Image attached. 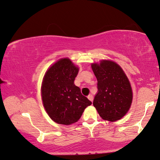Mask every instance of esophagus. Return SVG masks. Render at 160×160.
Returning a JSON list of instances; mask_svg holds the SVG:
<instances>
[{"label":"esophagus","mask_w":160,"mask_h":160,"mask_svg":"<svg viewBox=\"0 0 160 160\" xmlns=\"http://www.w3.org/2000/svg\"><path fill=\"white\" fill-rule=\"evenodd\" d=\"M88 99H89L90 101H91L92 102L93 101V96L91 94H90V95H89V96H88Z\"/></svg>","instance_id":"34e87169"}]
</instances>
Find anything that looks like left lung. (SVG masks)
I'll use <instances>...</instances> for the list:
<instances>
[{
  "instance_id": "8db88e82",
  "label": "left lung",
  "mask_w": 160,
  "mask_h": 160,
  "mask_svg": "<svg viewBox=\"0 0 160 160\" xmlns=\"http://www.w3.org/2000/svg\"><path fill=\"white\" fill-rule=\"evenodd\" d=\"M98 83V92L93 106L105 120H120L127 113L132 103V93L130 82L118 64L102 60L91 64Z\"/></svg>"
}]
</instances>
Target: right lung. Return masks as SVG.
<instances>
[{
    "label": "right lung",
    "instance_id": "right-lung-1",
    "mask_svg": "<svg viewBox=\"0 0 160 160\" xmlns=\"http://www.w3.org/2000/svg\"><path fill=\"white\" fill-rule=\"evenodd\" d=\"M78 68L68 58L51 67L43 78L41 87L43 105L49 116L58 124L76 122L91 102L74 84Z\"/></svg>",
    "mask_w": 160,
    "mask_h": 160
}]
</instances>
